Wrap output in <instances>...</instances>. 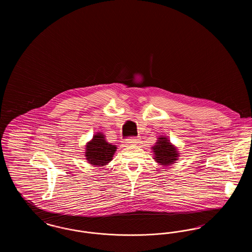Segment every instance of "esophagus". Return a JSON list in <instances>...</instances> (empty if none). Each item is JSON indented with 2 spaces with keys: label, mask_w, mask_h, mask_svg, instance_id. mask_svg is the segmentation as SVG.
I'll return each instance as SVG.
<instances>
[{
  "label": "esophagus",
  "mask_w": 252,
  "mask_h": 252,
  "mask_svg": "<svg viewBox=\"0 0 252 252\" xmlns=\"http://www.w3.org/2000/svg\"><path fill=\"white\" fill-rule=\"evenodd\" d=\"M138 142H139V139H138V138H136V137H131V138L127 139V142H126V143L130 144H136Z\"/></svg>",
  "instance_id": "1"
}]
</instances>
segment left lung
<instances>
[{
	"label": "left lung",
	"mask_w": 252,
	"mask_h": 252,
	"mask_svg": "<svg viewBox=\"0 0 252 252\" xmlns=\"http://www.w3.org/2000/svg\"><path fill=\"white\" fill-rule=\"evenodd\" d=\"M154 152V159L160 165L169 166L179 158V153L173 144L170 143L166 137H159L156 144L152 147Z\"/></svg>",
	"instance_id": "1"
}]
</instances>
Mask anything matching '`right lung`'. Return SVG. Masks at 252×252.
<instances>
[{
  "label": "right lung",
  "instance_id": "right-lung-1",
  "mask_svg": "<svg viewBox=\"0 0 252 252\" xmlns=\"http://www.w3.org/2000/svg\"><path fill=\"white\" fill-rule=\"evenodd\" d=\"M116 145L108 144L103 133L97 132L93 140L86 145L85 156L89 163L94 166L107 165L114 155Z\"/></svg>",
  "mask_w": 252,
  "mask_h": 252
}]
</instances>
